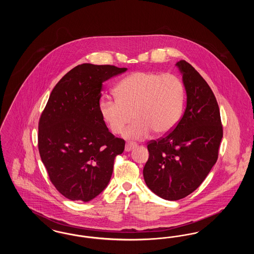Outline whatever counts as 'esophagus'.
Returning <instances> with one entry per match:
<instances>
[{
    "mask_svg": "<svg viewBox=\"0 0 254 254\" xmlns=\"http://www.w3.org/2000/svg\"><path fill=\"white\" fill-rule=\"evenodd\" d=\"M137 146V144H135V143H129V142H127V144H126V146H125V150L126 151H130V150H132L134 147H136Z\"/></svg>",
    "mask_w": 254,
    "mask_h": 254,
    "instance_id": "1",
    "label": "esophagus"
}]
</instances>
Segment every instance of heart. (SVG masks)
I'll list each match as a JSON object with an SVG mask.
<instances>
[{"label":"heart","instance_id":"1","mask_svg":"<svg viewBox=\"0 0 254 254\" xmlns=\"http://www.w3.org/2000/svg\"><path fill=\"white\" fill-rule=\"evenodd\" d=\"M114 93L116 100L104 98L99 103L101 117L114 134L123 132L133 118L124 136L143 140L152 130L158 135L169 133L181 118L185 89L174 75L134 72L122 80Z\"/></svg>","mask_w":254,"mask_h":254}]
</instances>
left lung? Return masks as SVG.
<instances>
[{"instance_id":"left-lung-1","label":"left lung","mask_w":254,"mask_h":254,"mask_svg":"<svg viewBox=\"0 0 254 254\" xmlns=\"http://www.w3.org/2000/svg\"><path fill=\"white\" fill-rule=\"evenodd\" d=\"M187 93V108L177 126L164 138L147 145L143 170L148 189L175 201L203 183L215 165L223 137L216 98L204 78L188 62L176 63Z\"/></svg>"}]
</instances>
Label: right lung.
Returning a JSON list of instances; mask_svg holds the SVG:
<instances>
[{"label":"right lung","mask_w":254,"mask_h":254,"mask_svg":"<svg viewBox=\"0 0 254 254\" xmlns=\"http://www.w3.org/2000/svg\"><path fill=\"white\" fill-rule=\"evenodd\" d=\"M127 70L82 64L51 91L39 121V152L50 181L69 200L89 202L101 193L125 149L103 121L99 103L103 83Z\"/></svg>","instance_id":"obj_1"}]
</instances>
